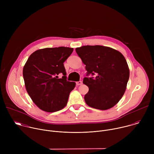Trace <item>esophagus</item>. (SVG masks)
I'll return each instance as SVG.
<instances>
[{"mask_svg": "<svg viewBox=\"0 0 154 154\" xmlns=\"http://www.w3.org/2000/svg\"><path fill=\"white\" fill-rule=\"evenodd\" d=\"M76 85H82V81L77 82H76Z\"/></svg>", "mask_w": 154, "mask_h": 154, "instance_id": "obj_1", "label": "esophagus"}]
</instances>
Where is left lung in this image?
Returning a JSON list of instances; mask_svg holds the SVG:
<instances>
[{
	"instance_id": "obj_1",
	"label": "left lung",
	"mask_w": 154,
	"mask_h": 154,
	"mask_svg": "<svg viewBox=\"0 0 154 154\" xmlns=\"http://www.w3.org/2000/svg\"><path fill=\"white\" fill-rule=\"evenodd\" d=\"M75 51L86 65L87 77L83 83L89 88L84 97L86 103L102 110L114 106L124 95L129 79L124 57L116 50L99 45L84 46Z\"/></svg>"
}]
</instances>
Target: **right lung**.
<instances>
[{
	"instance_id": "right-lung-1",
	"label": "right lung",
	"mask_w": 154,
	"mask_h": 154,
	"mask_svg": "<svg viewBox=\"0 0 154 154\" xmlns=\"http://www.w3.org/2000/svg\"><path fill=\"white\" fill-rule=\"evenodd\" d=\"M73 48L59 47L38 50L30 55L23 68L26 90L33 102L43 111L55 112L67 104L75 83L66 80L63 63ZM63 76L58 79V75Z\"/></svg>"
}]
</instances>
